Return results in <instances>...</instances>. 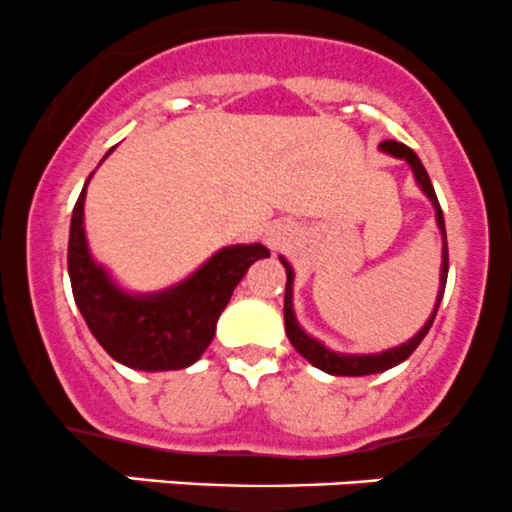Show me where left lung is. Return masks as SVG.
<instances>
[{
  "instance_id": "left-lung-1",
  "label": "left lung",
  "mask_w": 512,
  "mask_h": 512,
  "mask_svg": "<svg viewBox=\"0 0 512 512\" xmlns=\"http://www.w3.org/2000/svg\"><path fill=\"white\" fill-rule=\"evenodd\" d=\"M384 153H389L393 157H401V160H406L408 165H411L413 170V177L415 182H418V187L423 189V194L428 196L432 201V206H435V218H437V228H440L442 233V267H440V291H437V301H435V308H432V316L428 318V323L423 325V328L418 330V333L413 335L411 340L403 342V345L398 347H391V350H384V352H376V355H342V352H333L328 350V347L323 345V342H318L316 338H311V335L306 333V330L301 328L299 320H296V313H294V269H291L289 262L284 260V257H279L282 260V265L286 269V294H284V325H286V338H289L291 345H294V350L299 352L303 359H308V362L313 364V367H318L320 372L325 374H333V376H367V374H379V372H386V369L396 367V364L406 362L408 357L413 355L415 347L423 342L425 335H428L432 320L437 316V308H440V301L442 296H445V284H447V272H449V257H447V233H445V216H442V209H440V201H437V194L435 189H432V182L428 177V172H425L423 162H420V157L413 153L408 145L398 143V140H384V143L379 145Z\"/></svg>"
}]
</instances>
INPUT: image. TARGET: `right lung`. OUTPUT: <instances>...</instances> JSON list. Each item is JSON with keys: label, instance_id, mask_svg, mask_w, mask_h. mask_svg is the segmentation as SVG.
Returning a JSON list of instances; mask_svg holds the SVG:
<instances>
[{"label": "right lung", "instance_id": "right-lung-1", "mask_svg": "<svg viewBox=\"0 0 512 512\" xmlns=\"http://www.w3.org/2000/svg\"><path fill=\"white\" fill-rule=\"evenodd\" d=\"M89 182V179H87ZM84 184L72 209L67 272L72 296L97 342L116 362L140 372L184 369L204 355L218 316L250 265L269 257L265 245H230L206 260L192 277L153 291L128 294L97 265L84 235Z\"/></svg>", "mask_w": 512, "mask_h": 512}]
</instances>
